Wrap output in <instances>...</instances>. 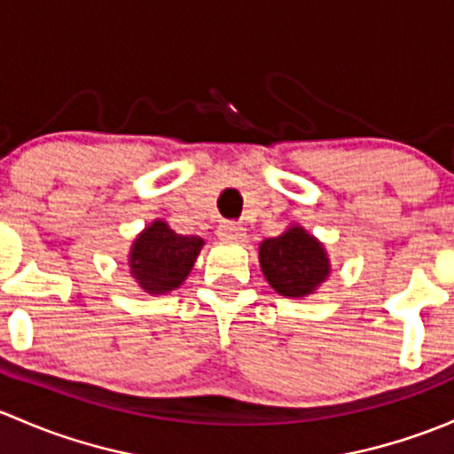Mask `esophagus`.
I'll return each mask as SVG.
<instances>
[{
    "label": "esophagus",
    "mask_w": 454,
    "mask_h": 454,
    "mask_svg": "<svg viewBox=\"0 0 454 454\" xmlns=\"http://www.w3.org/2000/svg\"><path fill=\"white\" fill-rule=\"evenodd\" d=\"M218 236L227 238V240H245L247 231L238 223H225V225L218 229Z\"/></svg>",
    "instance_id": "34e87169"
}]
</instances>
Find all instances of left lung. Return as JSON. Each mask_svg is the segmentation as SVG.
Instances as JSON below:
<instances>
[{"mask_svg":"<svg viewBox=\"0 0 454 454\" xmlns=\"http://www.w3.org/2000/svg\"><path fill=\"white\" fill-rule=\"evenodd\" d=\"M262 273L284 297H306L328 278L330 266L321 242L301 227H291L260 245Z\"/></svg>","mask_w":454,"mask_h":454,"instance_id":"8db88e82","label":"left lung"}]
</instances>
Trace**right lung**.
<instances>
[{"mask_svg": "<svg viewBox=\"0 0 454 454\" xmlns=\"http://www.w3.org/2000/svg\"><path fill=\"white\" fill-rule=\"evenodd\" d=\"M203 240L181 236L163 221L144 229L130 251V273L151 295L175 291L192 270Z\"/></svg>", "mask_w": 454, "mask_h": 454, "instance_id": "add662e5", "label": "right lung"}]
</instances>
